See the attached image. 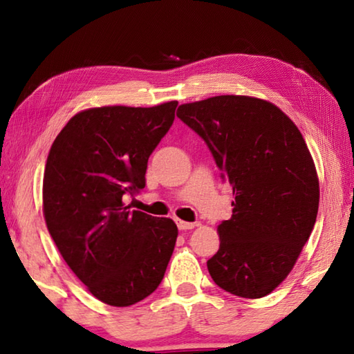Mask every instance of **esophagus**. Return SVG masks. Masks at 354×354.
I'll return each instance as SVG.
<instances>
[{"label": "esophagus", "instance_id": "obj_1", "mask_svg": "<svg viewBox=\"0 0 354 354\" xmlns=\"http://www.w3.org/2000/svg\"><path fill=\"white\" fill-rule=\"evenodd\" d=\"M176 225L181 231H185V230H194V227L196 226V223H190V221H183V220H176Z\"/></svg>", "mask_w": 354, "mask_h": 354}]
</instances>
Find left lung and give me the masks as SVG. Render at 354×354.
I'll return each instance as SVG.
<instances>
[{
	"label": "left lung",
	"mask_w": 354,
	"mask_h": 354,
	"mask_svg": "<svg viewBox=\"0 0 354 354\" xmlns=\"http://www.w3.org/2000/svg\"><path fill=\"white\" fill-rule=\"evenodd\" d=\"M178 118L212 153L232 185V217L207 261L214 283L261 298L286 279L319 212V179L301 133L268 101L220 95L178 107Z\"/></svg>",
	"instance_id": "left-lung-1"
}]
</instances>
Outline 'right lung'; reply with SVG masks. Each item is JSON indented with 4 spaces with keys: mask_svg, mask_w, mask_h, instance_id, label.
Returning a JSON list of instances; mask_svg holds the SVG:
<instances>
[{
    "mask_svg": "<svg viewBox=\"0 0 354 354\" xmlns=\"http://www.w3.org/2000/svg\"><path fill=\"white\" fill-rule=\"evenodd\" d=\"M178 101L76 113L50 149L44 214L64 261L93 297L131 306L158 289L178 227L123 205L145 187L148 158L169 133Z\"/></svg>",
    "mask_w": 354,
    "mask_h": 354,
    "instance_id": "obj_1",
    "label": "right lung"
}]
</instances>
